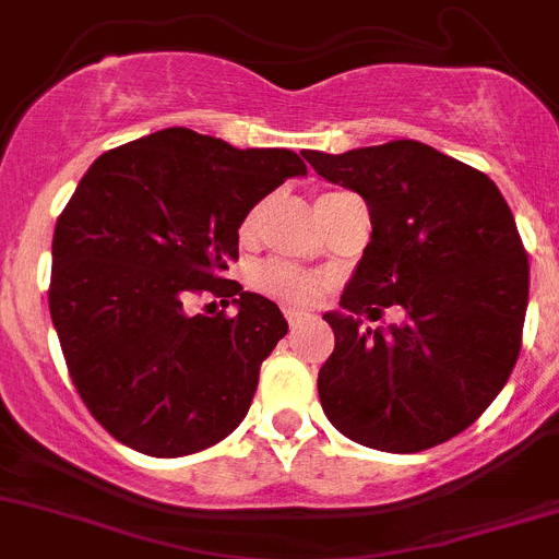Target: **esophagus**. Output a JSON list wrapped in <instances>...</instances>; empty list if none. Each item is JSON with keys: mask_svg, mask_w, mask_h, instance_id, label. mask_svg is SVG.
Segmentation results:
<instances>
[{"mask_svg": "<svg viewBox=\"0 0 559 559\" xmlns=\"http://www.w3.org/2000/svg\"><path fill=\"white\" fill-rule=\"evenodd\" d=\"M285 318H288L290 332H296V329H301L307 321H310V316H307V312H299V310H285Z\"/></svg>", "mask_w": 559, "mask_h": 559, "instance_id": "esophagus-1", "label": "esophagus"}]
</instances>
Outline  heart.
Returning <instances> with one entry per match:
<instances>
[{"label": "heart", "mask_w": 559, "mask_h": 559, "mask_svg": "<svg viewBox=\"0 0 559 559\" xmlns=\"http://www.w3.org/2000/svg\"><path fill=\"white\" fill-rule=\"evenodd\" d=\"M254 225H258V211L243 219L241 225V238H252ZM252 285L258 294L269 296L274 301H283L290 307H307L321 296L323 280L312 271L299 269L294 263H285V260H269V263H260L252 271Z\"/></svg>", "instance_id": "b5f03b06"}]
</instances>
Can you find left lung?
<instances>
[{
  "label": "left lung",
  "mask_w": 559,
  "mask_h": 559,
  "mask_svg": "<svg viewBox=\"0 0 559 559\" xmlns=\"http://www.w3.org/2000/svg\"><path fill=\"white\" fill-rule=\"evenodd\" d=\"M321 178L362 194L370 243L326 312L334 350L318 373L323 414L384 453H419L469 428L522 350L530 263L504 197L480 169L414 140L305 151ZM401 304L409 318L362 330Z\"/></svg>",
  "instance_id": "1"
}]
</instances>
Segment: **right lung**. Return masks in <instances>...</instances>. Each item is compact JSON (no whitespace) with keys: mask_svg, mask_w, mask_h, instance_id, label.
<instances>
[{"mask_svg":"<svg viewBox=\"0 0 559 559\" xmlns=\"http://www.w3.org/2000/svg\"><path fill=\"white\" fill-rule=\"evenodd\" d=\"M307 164L164 129L106 151L55 227L49 310L84 406L117 442L180 459L238 428L288 332L274 301L227 280L238 227ZM211 293L236 317H189Z\"/></svg>","mask_w":559,"mask_h":559,"instance_id":"1","label":"right lung"}]
</instances>
